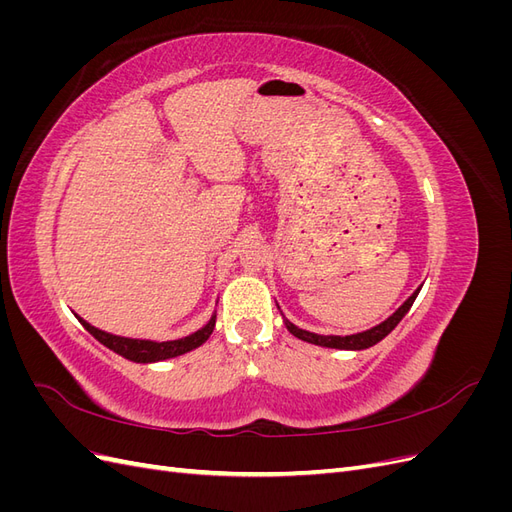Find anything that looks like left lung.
<instances>
[{
  "instance_id": "obj_1",
  "label": "left lung",
  "mask_w": 512,
  "mask_h": 512,
  "mask_svg": "<svg viewBox=\"0 0 512 512\" xmlns=\"http://www.w3.org/2000/svg\"><path fill=\"white\" fill-rule=\"evenodd\" d=\"M421 288L423 286H418L410 297L401 303L395 312L386 318L384 322H380V324H376V327H371V329H367V331H361V333H352V335H318V333H312V331H305V329H299L297 324H292L284 314H282V309H280V305H277V309H280V314H282V318H284V324H286V329L294 335V337H299L301 342H307V344H314V346H322V348H335V350H365V348H371V346H376L378 342H382V339L389 335L397 324H399V320L404 318L408 312H410V307H412V303L416 301V297H418V292H421Z\"/></svg>"
}]
</instances>
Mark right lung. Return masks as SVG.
<instances>
[{
	"instance_id": "1",
	"label": "right lung",
	"mask_w": 512,
	"mask_h": 512,
	"mask_svg": "<svg viewBox=\"0 0 512 512\" xmlns=\"http://www.w3.org/2000/svg\"><path fill=\"white\" fill-rule=\"evenodd\" d=\"M76 318H79L83 327L91 335H94L100 344H104L108 350H113L119 356H123V359L134 361V363H160V361L175 359V356H181L185 352H192L198 346H203L215 329V312H213L205 327H200L198 331L185 335V337H179V339H168V342H153V339H138V337H123V335L106 333V331L94 327V324H89L87 320H83L81 316H76Z\"/></svg>"
}]
</instances>
